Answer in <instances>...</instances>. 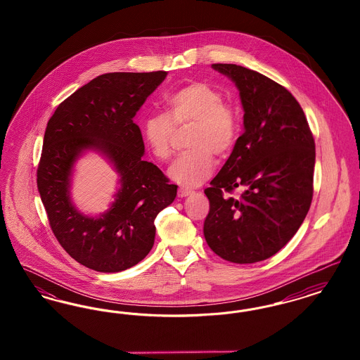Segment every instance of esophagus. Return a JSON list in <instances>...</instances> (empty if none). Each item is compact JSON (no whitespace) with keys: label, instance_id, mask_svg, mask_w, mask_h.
I'll return each mask as SVG.
<instances>
[{"label":"esophagus","instance_id":"34e87169","mask_svg":"<svg viewBox=\"0 0 360 360\" xmlns=\"http://www.w3.org/2000/svg\"><path fill=\"white\" fill-rule=\"evenodd\" d=\"M188 194H190V190H188V188H178V197L184 198V197H186V195H188Z\"/></svg>","mask_w":360,"mask_h":360}]
</instances>
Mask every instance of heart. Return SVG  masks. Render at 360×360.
<instances>
[{
  "instance_id": "obj_1",
  "label": "heart",
  "mask_w": 360,
  "mask_h": 360,
  "mask_svg": "<svg viewBox=\"0 0 360 360\" xmlns=\"http://www.w3.org/2000/svg\"><path fill=\"white\" fill-rule=\"evenodd\" d=\"M223 91L206 82H190L165 97L169 115L153 112L141 122L144 143L162 162L174 155L178 131L190 127L188 153L172 166V179L193 188L202 184L213 172V156L225 158L233 150L240 132L238 109L224 101Z\"/></svg>"
}]
</instances>
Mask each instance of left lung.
I'll return each mask as SVG.
<instances>
[{
    "label": "left lung",
    "mask_w": 360,
    "mask_h": 360,
    "mask_svg": "<svg viewBox=\"0 0 360 360\" xmlns=\"http://www.w3.org/2000/svg\"><path fill=\"white\" fill-rule=\"evenodd\" d=\"M240 90L244 132L205 188L206 243L232 263L275 255L304 223L313 198L316 146L301 105L285 86L231 63H213ZM241 187L240 198L231 194Z\"/></svg>",
    "instance_id": "8db88e82"
}]
</instances>
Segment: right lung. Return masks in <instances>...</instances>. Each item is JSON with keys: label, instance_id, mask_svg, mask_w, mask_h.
<instances>
[{"label": "right lung", "instance_id": "right-lung-1", "mask_svg": "<svg viewBox=\"0 0 360 360\" xmlns=\"http://www.w3.org/2000/svg\"><path fill=\"white\" fill-rule=\"evenodd\" d=\"M167 71L106 72L59 103L49 120L37 165V188L49 223L70 257L101 273L137 264L154 245L156 214L170 205L176 185L143 159L144 141L134 117ZM103 150L121 174L111 210L98 219L69 202V174L84 149Z\"/></svg>", "mask_w": 360, "mask_h": 360}]
</instances>
